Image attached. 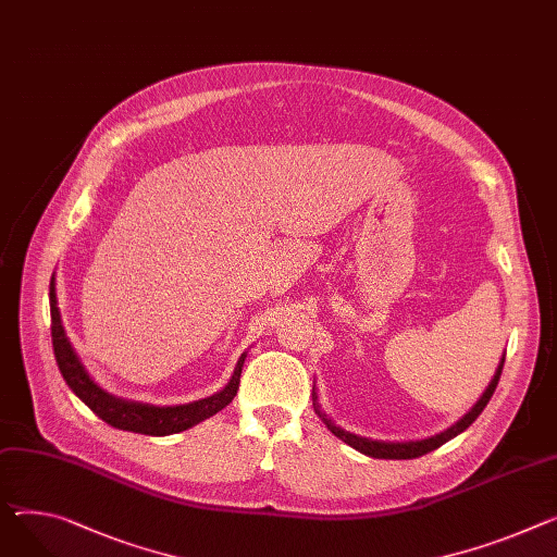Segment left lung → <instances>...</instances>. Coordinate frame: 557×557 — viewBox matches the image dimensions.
<instances>
[{"label": "left lung", "instance_id": "1", "mask_svg": "<svg viewBox=\"0 0 557 557\" xmlns=\"http://www.w3.org/2000/svg\"><path fill=\"white\" fill-rule=\"evenodd\" d=\"M506 356V354H504ZM504 356L495 369V376L491 379L488 387L484 389V394L479 396V400L470 407L468 414H463L457 423H453L448 430H443L434 436H428V438H417V441H379V438H369V436H360V434H354V432H347L345 428L333 423L322 410H320V403H318V392L313 389V407H315V414L322 419V423L336 434L338 438H343L347 446H351L354 450L367 455V457H376V459H417L421 455H428L432 450H436L438 446H443V443L455 438L457 434H461L468 425H472V421L484 412V407L488 405L491 396L495 394V387L499 383V376H502V369H504Z\"/></svg>", "mask_w": 557, "mask_h": 557}]
</instances>
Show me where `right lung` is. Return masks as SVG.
Returning <instances> with one entry per match:
<instances>
[{
	"instance_id": "add662e5",
	"label": "right lung",
	"mask_w": 557,
	"mask_h": 557,
	"mask_svg": "<svg viewBox=\"0 0 557 557\" xmlns=\"http://www.w3.org/2000/svg\"><path fill=\"white\" fill-rule=\"evenodd\" d=\"M49 300H51V338H53V354L55 362L60 367V374L66 381L69 389L76 394L89 410L109 423L111 428L127 430V432H138V434H150V436H168L188 430L210 417H214L219 410L235 398L239 389V376H242V367L246 360V351L239 356L235 372L231 381L226 383L224 389H219L216 394L193 400L185 405H150V403H140V400H127L121 396L109 394L102 389L85 369L81 356L73 349V345L66 338V331L62 326V315L58 309V295H55V273L51 277L49 286Z\"/></svg>"
}]
</instances>
